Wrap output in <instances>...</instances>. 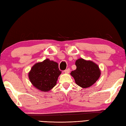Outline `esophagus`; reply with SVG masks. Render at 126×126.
Wrapping results in <instances>:
<instances>
[{"instance_id": "1", "label": "esophagus", "mask_w": 126, "mask_h": 126, "mask_svg": "<svg viewBox=\"0 0 126 126\" xmlns=\"http://www.w3.org/2000/svg\"><path fill=\"white\" fill-rule=\"evenodd\" d=\"M69 72H70V69H69V68L67 69H66V70L64 71V73H66V74H68Z\"/></svg>"}]
</instances>
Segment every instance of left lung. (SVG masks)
Listing matches in <instances>:
<instances>
[{"instance_id":"1","label":"left lung","mask_w":126,"mask_h":126,"mask_svg":"<svg viewBox=\"0 0 126 126\" xmlns=\"http://www.w3.org/2000/svg\"><path fill=\"white\" fill-rule=\"evenodd\" d=\"M77 69L71 73L75 83L83 88L92 86L96 82L101 75L99 66L91 60H86L82 58L75 61Z\"/></svg>"}]
</instances>
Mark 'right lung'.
Instances as JSON below:
<instances>
[{
	"mask_svg": "<svg viewBox=\"0 0 126 126\" xmlns=\"http://www.w3.org/2000/svg\"><path fill=\"white\" fill-rule=\"evenodd\" d=\"M61 73L58 63L46 59L32 67L29 73V78L35 88L41 92H47L57 85L58 77Z\"/></svg>",
	"mask_w": 126,
	"mask_h": 126,
	"instance_id": "add662e5",
	"label": "right lung"
}]
</instances>
